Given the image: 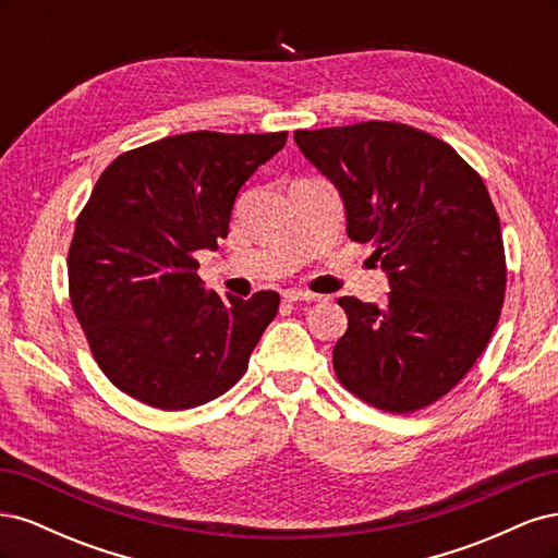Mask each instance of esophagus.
<instances>
[{
  "mask_svg": "<svg viewBox=\"0 0 558 558\" xmlns=\"http://www.w3.org/2000/svg\"><path fill=\"white\" fill-rule=\"evenodd\" d=\"M283 300H289V302H316V300H320V295L312 293V291L289 289V291H283Z\"/></svg>",
  "mask_w": 558,
  "mask_h": 558,
  "instance_id": "esophagus-1",
  "label": "esophagus"
}]
</instances>
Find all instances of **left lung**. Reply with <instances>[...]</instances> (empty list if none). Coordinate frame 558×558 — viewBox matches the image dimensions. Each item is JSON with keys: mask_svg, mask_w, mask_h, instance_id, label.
<instances>
[{"mask_svg": "<svg viewBox=\"0 0 558 558\" xmlns=\"http://www.w3.org/2000/svg\"><path fill=\"white\" fill-rule=\"evenodd\" d=\"M295 144L340 191L349 238L373 242L391 286L386 307L337 300L349 328L335 375L377 410H424L468 375L500 318L508 269L486 185L447 142L402 123L298 130Z\"/></svg>", "mask_w": 558, "mask_h": 558, "instance_id": "8db88e82", "label": "left lung"}]
</instances>
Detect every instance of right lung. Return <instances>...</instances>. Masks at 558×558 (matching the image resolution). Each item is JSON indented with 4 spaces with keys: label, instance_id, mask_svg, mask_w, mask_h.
<instances>
[{
    "label": "right lung",
    "instance_id": "obj_1",
    "mask_svg": "<svg viewBox=\"0 0 558 558\" xmlns=\"http://www.w3.org/2000/svg\"><path fill=\"white\" fill-rule=\"evenodd\" d=\"M289 132H185L132 148L97 179L66 258L70 298L109 381L158 410H191L240 381L279 293L221 298L195 253L228 238L244 181Z\"/></svg>",
    "mask_w": 558,
    "mask_h": 558
}]
</instances>
